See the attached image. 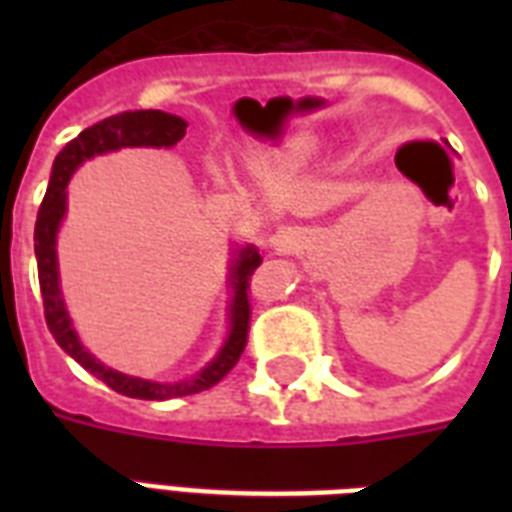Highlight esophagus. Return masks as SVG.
Segmentation results:
<instances>
[{"instance_id": "34e87169", "label": "esophagus", "mask_w": 512, "mask_h": 512, "mask_svg": "<svg viewBox=\"0 0 512 512\" xmlns=\"http://www.w3.org/2000/svg\"><path fill=\"white\" fill-rule=\"evenodd\" d=\"M300 231H295V228H289V225H281V228H276V233L271 236V247L279 252V255H292V252H297L300 249Z\"/></svg>"}]
</instances>
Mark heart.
<instances>
[{
	"label": "heart",
	"instance_id": "heart-1",
	"mask_svg": "<svg viewBox=\"0 0 512 512\" xmlns=\"http://www.w3.org/2000/svg\"><path fill=\"white\" fill-rule=\"evenodd\" d=\"M305 151H308V140L295 138V140H289L287 146L276 148V151H268L265 159H295V156H303Z\"/></svg>",
	"mask_w": 512,
	"mask_h": 512
}]
</instances>
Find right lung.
Segmentation results:
<instances>
[{"label": "right lung", "mask_w": 512, "mask_h": 512, "mask_svg": "<svg viewBox=\"0 0 512 512\" xmlns=\"http://www.w3.org/2000/svg\"><path fill=\"white\" fill-rule=\"evenodd\" d=\"M188 122L175 114H164V111H124V114L108 116L103 122L92 124L84 132H79L66 148L55 156L52 164L50 185L44 193L42 207L36 215L34 228V252H36V268H39V287H42V303H44V319L50 327L52 337L60 348L66 350L68 356L74 358L76 364H82L90 374L103 380L111 390L122 393L130 398H146V401H167V398L191 396L209 390L212 385L223 380L225 374L231 372L239 356L244 353L249 332V276L255 268L263 263V257L255 247H241L239 255L231 260V289L233 300L228 308V319L231 329L225 337L223 348L212 361H209L199 374H193L188 380L180 382H154L143 380V377H130L111 369V366L100 364L98 358L92 356L90 350L84 348L76 329L68 319L66 303H63V292H60V276H58V252H55V239H58V228L66 215V185L71 180L79 164L92 159L98 154L108 151H119V148H172L177 140H183Z\"/></svg>", "instance_id": "obj_1"}]
</instances>
